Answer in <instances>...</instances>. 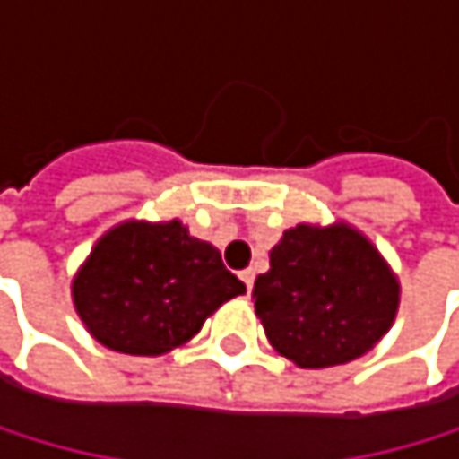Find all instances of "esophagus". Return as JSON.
Returning <instances> with one entry per match:
<instances>
[{
  "label": "esophagus",
  "instance_id": "34e87169",
  "mask_svg": "<svg viewBox=\"0 0 459 459\" xmlns=\"http://www.w3.org/2000/svg\"><path fill=\"white\" fill-rule=\"evenodd\" d=\"M239 278H242L245 289L250 291V289H253V281H255V273H253V270H245V273H239Z\"/></svg>",
  "mask_w": 459,
  "mask_h": 459
}]
</instances>
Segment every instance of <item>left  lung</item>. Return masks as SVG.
Here are the masks:
<instances>
[{
  "label": "left lung",
  "instance_id": "1",
  "mask_svg": "<svg viewBox=\"0 0 459 459\" xmlns=\"http://www.w3.org/2000/svg\"><path fill=\"white\" fill-rule=\"evenodd\" d=\"M270 344L299 368L350 363L394 325L399 281L347 222H299L270 250V270L253 286Z\"/></svg>",
  "mask_w": 459,
  "mask_h": 459
}]
</instances>
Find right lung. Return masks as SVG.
Wrapping results in <instances>:
<instances>
[{
  "instance_id": "right-lung-1",
  "label": "right lung",
  "mask_w": 459,
  "mask_h": 459,
  "mask_svg": "<svg viewBox=\"0 0 459 459\" xmlns=\"http://www.w3.org/2000/svg\"><path fill=\"white\" fill-rule=\"evenodd\" d=\"M74 308L87 333L126 355H165L186 344L245 283L220 250L189 237L178 220L120 222L79 267Z\"/></svg>"
}]
</instances>
